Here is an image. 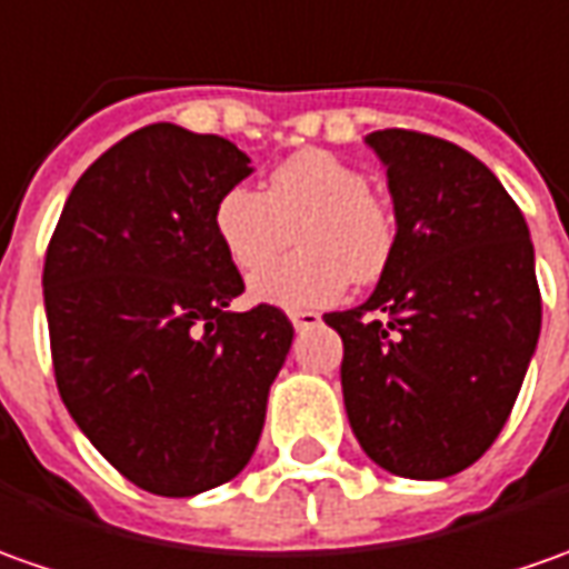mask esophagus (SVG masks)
<instances>
[{
	"label": "esophagus",
	"mask_w": 569,
	"mask_h": 569,
	"mask_svg": "<svg viewBox=\"0 0 569 569\" xmlns=\"http://www.w3.org/2000/svg\"><path fill=\"white\" fill-rule=\"evenodd\" d=\"M289 320H292L296 330H308V327H317V323H320V315H317V311H292Z\"/></svg>",
	"instance_id": "obj_1"
}]
</instances>
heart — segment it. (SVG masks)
Wrapping results in <instances>:
<instances>
[{
    "label": "heart",
    "mask_w": 569,
    "mask_h": 569,
    "mask_svg": "<svg viewBox=\"0 0 569 569\" xmlns=\"http://www.w3.org/2000/svg\"><path fill=\"white\" fill-rule=\"evenodd\" d=\"M297 233L300 254L262 271ZM214 236L227 261L252 277L261 305L301 311L336 301L351 280H377L396 252V214L367 189V177L323 149L286 158L264 192L236 187L214 208Z\"/></svg>",
    "instance_id": "obj_1"
}]
</instances>
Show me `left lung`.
Listing matches in <instances>:
<instances>
[{
	"label": "left lung",
	"instance_id": "8db88e82",
	"mask_svg": "<svg viewBox=\"0 0 569 569\" xmlns=\"http://www.w3.org/2000/svg\"><path fill=\"white\" fill-rule=\"evenodd\" d=\"M365 142L386 164L396 252L342 336L351 432L382 470L446 479L486 455L539 346L542 299L520 208L479 158L415 130Z\"/></svg>",
	"mask_w": 569,
	"mask_h": 569
}]
</instances>
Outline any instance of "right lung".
Returning <instances> with one entry per match:
<instances>
[{"label": "right lung", "instance_id": "obj_1", "mask_svg": "<svg viewBox=\"0 0 569 569\" xmlns=\"http://www.w3.org/2000/svg\"><path fill=\"white\" fill-rule=\"evenodd\" d=\"M252 171L230 139L142 127L77 180L46 252L61 401L152 496H199L249 463L292 346L280 308L230 311L246 286L214 208Z\"/></svg>", "mask_w": 569, "mask_h": 569}]
</instances>
